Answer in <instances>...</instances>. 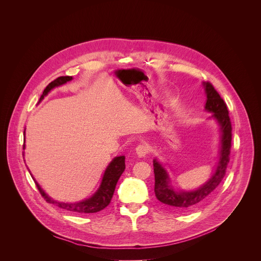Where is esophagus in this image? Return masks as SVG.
I'll return each mask as SVG.
<instances>
[{"label":"esophagus","instance_id":"obj_1","mask_svg":"<svg viewBox=\"0 0 261 261\" xmlns=\"http://www.w3.org/2000/svg\"><path fill=\"white\" fill-rule=\"evenodd\" d=\"M135 153L138 157L140 158H143L146 156V154L148 153V148L145 144H138L135 148Z\"/></svg>","mask_w":261,"mask_h":261}]
</instances>
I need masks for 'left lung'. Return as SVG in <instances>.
I'll list each match as a JSON object with an SVG mask.
<instances>
[{
	"mask_svg": "<svg viewBox=\"0 0 261 261\" xmlns=\"http://www.w3.org/2000/svg\"><path fill=\"white\" fill-rule=\"evenodd\" d=\"M202 86L206 95L204 109L207 113L212 114L211 117H208V120H214L218 124L220 131L219 157L213 174L202 186L195 190H178L173 188L169 174L164 166L156 158L153 161L156 197L167 207L176 212L189 211L207 198L224 177L229 162L231 123L227 106L210 83L203 82Z\"/></svg>",
	"mask_w": 261,
	"mask_h": 261,
	"instance_id": "left-lung-1",
	"label": "left lung"
}]
</instances>
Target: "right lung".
I'll list each match as a JSON object with an SVG mask.
<instances>
[{
  "label": "right lung",
  "instance_id": "right-lung-1",
  "mask_svg": "<svg viewBox=\"0 0 261 261\" xmlns=\"http://www.w3.org/2000/svg\"><path fill=\"white\" fill-rule=\"evenodd\" d=\"M72 80H73L72 76H60L54 82H51L43 91V94L40 97L39 103L44 99L45 96L48 95V93L51 90H54L57 87L63 86ZM23 135H24V142H25V129L23 131ZM24 147H25V144L23 143V150ZM124 170H125V156L115 157L106 167L98 190L90 198H87L85 200L77 201V202H61L53 199L44 192V190L41 188V186L38 184V181H36L32 173L31 172L30 173L33 179L35 180L37 188H38L39 192L47 202L56 204L57 206L63 210L75 213V214H90V213L100 212L110 203V200L113 198V195L116 189L117 182L120 176L122 175V173L124 172Z\"/></svg>",
  "mask_w": 261,
  "mask_h": 261
}]
</instances>
